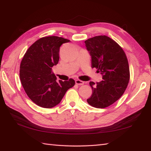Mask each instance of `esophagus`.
<instances>
[{
  "instance_id": "1",
  "label": "esophagus",
  "mask_w": 151,
  "mask_h": 151,
  "mask_svg": "<svg viewBox=\"0 0 151 151\" xmlns=\"http://www.w3.org/2000/svg\"><path fill=\"white\" fill-rule=\"evenodd\" d=\"M76 83L78 85H83V84H84V81H81V80H79V79H76Z\"/></svg>"
}]
</instances>
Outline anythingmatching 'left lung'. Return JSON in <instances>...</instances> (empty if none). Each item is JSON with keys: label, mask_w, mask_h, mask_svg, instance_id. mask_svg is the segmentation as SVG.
Here are the masks:
<instances>
[{"label": "left lung", "mask_w": 151, "mask_h": 151, "mask_svg": "<svg viewBox=\"0 0 151 151\" xmlns=\"http://www.w3.org/2000/svg\"><path fill=\"white\" fill-rule=\"evenodd\" d=\"M85 43L91 56L92 68L103 76L101 81L89 83L92 94L87 102L95 108H106L125 91L130 79L128 60L121 46L106 35L93 37Z\"/></svg>", "instance_id": "1"}]
</instances>
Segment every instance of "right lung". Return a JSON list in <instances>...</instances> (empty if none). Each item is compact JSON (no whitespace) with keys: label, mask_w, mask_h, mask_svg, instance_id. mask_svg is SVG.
<instances>
[{"label":"right lung","mask_w":151,"mask_h":151,"mask_svg":"<svg viewBox=\"0 0 151 151\" xmlns=\"http://www.w3.org/2000/svg\"><path fill=\"white\" fill-rule=\"evenodd\" d=\"M70 41L58 36H48L36 41L28 49L20 66V79L26 94L36 105L50 109L61 102L75 81H57L52 71L59 59V50Z\"/></svg>","instance_id":"1"}]
</instances>
